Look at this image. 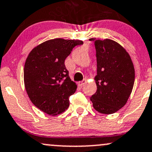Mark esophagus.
Wrapping results in <instances>:
<instances>
[{
    "label": "esophagus",
    "instance_id": "1",
    "mask_svg": "<svg viewBox=\"0 0 152 152\" xmlns=\"http://www.w3.org/2000/svg\"><path fill=\"white\" fill-rule=\"evenodd\" d=\"M86 83V80L84 79L82 81H79V82H78V85L80 86V87H82L83 86H84V84Z\"/></svg>",
    "mask_w": 152,
    "mask_h": 152
}]
</instances>
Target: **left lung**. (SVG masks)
Segmentation results:
<instances>
[{"label": "left lung", "mask_w": 152, "mask_h": 152, "mask_svg": "<svg viewBox=\"0 0 152 152\" xmlns=\"http://www.w3.org/2000/svg\"><path fill=\"white\" fill-rule=\"evenodd\" d=\"M96 48L97 73L96 93L90 98L102 114H113L127 102L134 84L135 70L131 56L123 46L110 39L91 38Z\"/></svg>", "instance_id": "obj_1"}]
</instances>
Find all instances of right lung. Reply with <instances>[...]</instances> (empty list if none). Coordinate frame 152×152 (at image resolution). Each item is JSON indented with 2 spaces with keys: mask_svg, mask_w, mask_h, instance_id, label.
Returning a JSON list of instances; mask_svg holds the SVG:
<instances>
[{
  "mask_svg": "<svg viewBox=\"0 0 152 152\" xmlns=\"http://www.w3.org/2000/svg\"><path fill=\"white\" fill-rule=\"evenodd\" d=\"M83 41L50 39L33 48L24 68L25 89L30 100L46 114L57 115L69 107V97L77 85L70 79L66 58Z\"/></svg>",
  "mask_w": 152,
  "mask_h": 152,
  "instance_id": "add662e5",
  "label": "right lung"
}]
</instances>
